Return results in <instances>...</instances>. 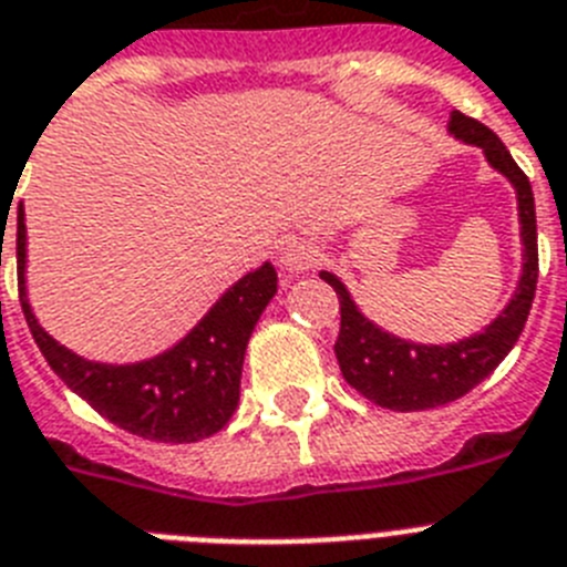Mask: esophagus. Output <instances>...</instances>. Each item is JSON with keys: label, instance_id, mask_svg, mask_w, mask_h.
<instances>
[{"label": "esophagus", "instance_id": "obj_1", "mask_svg": "<svg viewBox=\"0 0 567 567\" xmlns=\"http://www.w3.org/2000/svg\"><path fill=\"white\" fill-rule=\"evenodd\" d=\"M318 246L310 240H301V237H292L280 246V266L292 275L310 272L318 264Z\"/></svg>", "mask_w": 567, "mask_h": 567}]
</instances>
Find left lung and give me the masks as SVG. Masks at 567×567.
I'll list each match as a JSON object with an SVG mask.
<instances>
[{
    "label": "left lung",
    "instance_id": "left-lung-1",
    "mask_svg": "<svg viewBox=\"0 0 567 567\" xmlns=\"http://www.w3.org/2000/svg\"><path fill=\"white\" fill-rule=\"evenodd\" d=\"M449 133L466 144L484 150L486 162L504 173L518 199V223H522V243H525V264L518 278L513 301L504 312L486 324L481 333L461 339L455 344H414L379 330L373 321L359 312L350 292L333 272H321L339 295L341 327L336 339V359L341 377L348 379L362 396L391 411H425L461 400L472 388L484 382L502 364L513 344L518 341L525 321L530 316L536 278H539V246H536V205L533 188L525 171L513 162L502 138L481 121L452 112Z\"/></svg>",
    "mask_w": 567,
    "mask_h": 567
}]
</instances>
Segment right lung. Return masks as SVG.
Wrapping results in <instances>:
<instances>
[{
	"mask_svg": "<svg viewBox=\"0 0 567 567\" xmlns=\"http://www.w3.org/2000/svg\"><path fill=\"white\" fill-rule=\"evenodd\" d=\"M17 269L28 330L51 371L110 423L156 443H196L217 434L240 402L246 344L278 292L272 264L240 278L171 350L135 364L89 362L51 339L25 295V210L17 214Z\"/></svg>",
	"mask_w": 567,
	"mask_h": 567,
	"instance_id": "1",
	"label": "right lung"
}]
</instances>
